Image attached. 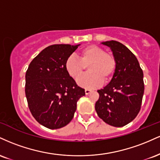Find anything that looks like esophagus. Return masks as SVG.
Returning <instances> with one entry per match:
<instances>
[{
    "mask_svg": "<svg viewBox=\"0 0 160 160\" xmlns=\"http://www.w3.org/2000/svg\"><path fill=\"white\" fill-rule=\"evenodd\" d=\"M91 92H92V90H90V89H85V93H86V95H89V93H91Z\"/></svg>",
    "mask_w": 160,
    "mask_h": 160,
    "instance_id": "34e87169",
    "label": "esophagus"
}]
</instances>
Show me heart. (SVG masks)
I'll return each instance as SVG.
<instances>
[{"label": "heart", "instance_id": "heart-1", "mask_svg": "<svg viewBox=\"0 0 160 160\" xmlns=\"http://www.w3.org/2000/svg\"><path fill=\"white\" fill-rule=\"evenodd\" d=\"M78 58L70 56L65 62V70L71 78L76 79L88 66L89 73L79 78L77 82L87 89L98 88L104 80L108 81L116 69V60L111 54L105 52L102 47L90 45L79 52Z\"/></svg>", "mask_w": 160, "mask_h": 160}]
</instances>
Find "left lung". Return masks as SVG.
Returning <instances> with one entry per match:
<instances>
[{
	"label": "left lung",
	"instance_id": "obj_1",
	"mask_svg": "<svg viewBox=\"0 0 160 160\" xmlns=\"http://www.w3.org/2000/svg\"><path fill=\"white\" fill-rule=\"evenodd\" d=\"M102 44L110 47L117 65L109 83L98 90L95 111L104 122L122 127L132 122L140 111L144 74L136 57L122 43L111 40Z\"/></svg>",
	"mask_w": 160,
	"mask_h": 160
}]
</instances>
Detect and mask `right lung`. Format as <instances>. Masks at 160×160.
I'll list each match as a JSON object with an SVG mask.
<instances>
[{
    "label": "right lung",
    "mask_w": 160,
    "mask_h": 160,
    "mask_svg": "<svg viewBox=\"0 0 160 160\" xmlns=\"http://www.w3.org/2000/svg\"><path fill=\"white\" fill-rule=\"evenodd\" d=\"M80 44H55L40 52L25 74V95L31 113L45 127L56 129L71 122L85 89L65 70L67 58Z\"/></svg>",
    "instance_id": "1"
}]
</instances>
